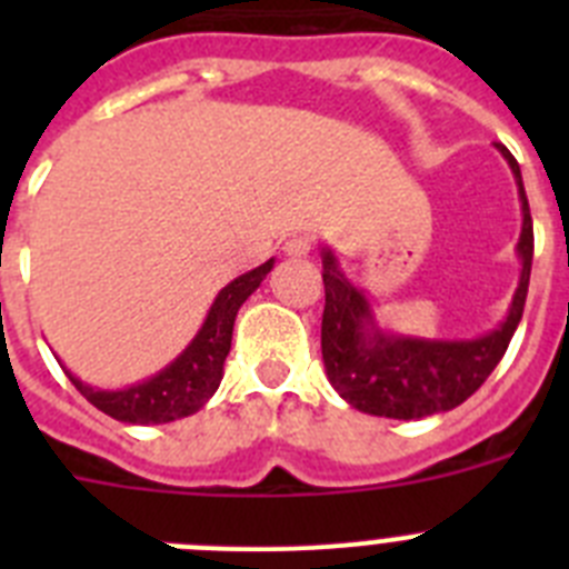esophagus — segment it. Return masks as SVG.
Segmentation results:
<instances>
[{"label":"esophagus","mask_w":569,"mask_h":569,"mask_svg":"<svg viewBox=\"0 0 569 569\" xmlns=\"http://www.w3.org/2000/svg\"><path fill=\"white\" fill-rule=\"evenodd\" d=\"M310 250H313V241H310L308 236H290V239L284 241V253L288 256H308Z\"/></svg>","instance_id":"1"}]
</instances>
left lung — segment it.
<instances>
[{
	"instance_id": "8db88e82",
	"label": "left lung",
	"mask_w": 569,
	"mask_h": 569,
	"mask_svg": "<svg viewBox=\"0 0 569 569\" xmlns=\"http://www.w3.org/2000/svg\"><path fill=\"white\" fill-rule=\"evenodd\" d=\"M499 150L516 176L525 216L519 236L521 279L507 319L487 336L470 341H439L385 333L373 321L367 296L345 279L336 256L328 248L321 250V359L330 385L361 413L407 421L453 410L485 385L505 356L525 313L532 268V219L519 162L505 144H499Z\"/></svg>"
}]
</instances>
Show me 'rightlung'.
I'll return each instance as SVG.
<instances>
[{"label":"right lung","mask_w":569,"mask_h":569,"mask_svg":"<svg viewBox=\"0 0 569 569\" xmlns=\"http://www.w3.org/2000/svg\"><path fill=\"white\" fill-rule=\"evenodd\" d=\"M270 270H273V259L222 288V293L210 305L202 330L184 347V353L170 361L164 370L150 376L148 381H139L124 390H97V387L79 381L77 376L68 373V379L90 405L124 425H164V421L196 413L222 381L236 313Z\"/></svg>","instance_id":"obj_1"}]
</instances>
